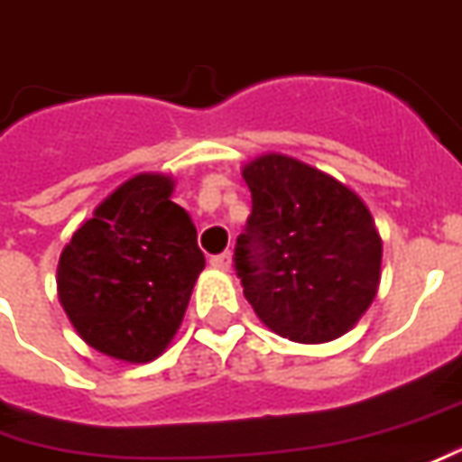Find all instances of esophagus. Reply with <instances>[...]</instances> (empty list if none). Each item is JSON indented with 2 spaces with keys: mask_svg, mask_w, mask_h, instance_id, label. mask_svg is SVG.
<instances>
[{
  "mask_svg": "<svg viewBox=\"0 0 462 462\" xmlns=\"http://www.w3.org/2000/svg\"><path fill=\"white\" fill-rule=\"evenodd\" d=\"M209 264L215 267V270H222V273H227L232 267V254L230 253H222V254H215L212 260H209Z\"/></svg>",
  "mask_w": 462,
  "mask_h": 462,
  "instance_id": "34e87169",
  "label": "esophagus"
}]
</instances>
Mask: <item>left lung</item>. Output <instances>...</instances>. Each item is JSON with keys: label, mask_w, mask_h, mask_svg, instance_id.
<instances>
[{"label": "left lung", "mask_w": 462, "mask_h": 462, "mask_svg": "<svg viewBox=\"0 0 462 462\" xmlns=\"http://www.w3.org/2000/svg\"><path fill=\"white\" fill-rule=\"evenodd\" d=\"M253 215L235 267L264 328L292 343H330L365 315L380 287L383 237L363 198L298 157L242 164Z\"/></svg>", "instance_id": "1"}]
</instances>
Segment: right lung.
<instances>
[{
    "mask_svg": "<svg viewBox=\"0 0 462 462\" xmlns=\"http://www.w3.org/2000/svg\"><path fill=\"white\" fill-rule=\"evenodd\" d=\"M175 177L140 172L74 230L57 264V295L74 332L97 353L150 363L182 325L205 254Z\"/></svg>",
    "mask_w": 462,
    "mask_h": 462,
    "instance_id": "obj_1",
    "label": "right lung"
}]
</instances>
